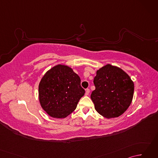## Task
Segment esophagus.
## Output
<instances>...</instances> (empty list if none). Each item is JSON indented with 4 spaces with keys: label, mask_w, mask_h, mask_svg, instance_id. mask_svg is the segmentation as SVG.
Segmentation results:
<instances>
[{
    "label": "esophagus",
    "mask_w": 158,
    "mask_h": 158,
    "mask_svg": "<svg viewBox=\"0 0 158 158\" xmlns=\"http://www.w3.org/2000/svg\"><path fill=\"white\" fill-rule=\"evenodd\" d=\"M89 92H90V90H89V89H85V96H88V95H89Z\"/></svg>",
    "instance_id": "1"
}]
</instances>
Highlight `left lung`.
I'll return each instance as SVG.
<instances>
[{
    "mask_svg": "<svg viewBox=\"0 0 158 158\" xmlns=\"http://www.w3.org/2000/svg\"><path fill=\"white\" fill-rule=\"evenodd\" d=\"M94 84L91 99L96 111L106 118L122 115L132 102L134 83L118 67L106 64L97 70Z\"/></svg>",
    "mask_w": 158,
    "mask_h": 158,
    "instance_id": "8db88e82",
    "label": "left lung"
}]
</instances>
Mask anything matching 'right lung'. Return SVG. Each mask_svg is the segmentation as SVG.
<instances>
[{
	"label": "right lung",
	"instance_id": "obj_1",
	"mask_svg": "<svg viewBox=\"0 0 158 158\" xmlns=\"http://www.w3.org/2000/svg\"><path fill=\"white\" fill-rule=\"evenodd\" d=\"M84 94L80 77L65 65L58 64L48 70L39 85L40 104L55 118H64L73 112Z\"/></svg>",
	"mask_w": 158,
	"mask_h": 158
}]
</instances>
